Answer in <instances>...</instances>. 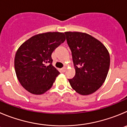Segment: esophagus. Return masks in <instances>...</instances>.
I'll list each match as a JSON object with an SVG mask.
<instances>
[{"label":"esophagus","mask_w":127,"mask_h":127,"mask_svg":"<svg viewBox=\"0 0 127 127\" xmlns=\"http://www.w3.org/2000/svg\"><path fill=\"white\" fill-rule=\"evenodd\" d=\"M61 69H62L63 71H64V72L66 71V67H63Z\"/></svg>","instance_id":"esophagus-1"}]
</instances>
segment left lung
Masks as SVG:
<instances>
[{"mask_svg": "<svg viewBox=\"0 0 127 127\" xmlns=\"http://www.w3.org/2000/svg\"><path fill=\"white\" fill-rule=\"evenodd\" d=\"M72 53L75 76L69 79L72 88L81 95L98 90L105 82L110 67L108 51L97 39L80 32H65Z\"/></svg>", "mask_w": 127, "mask_h": 127, "instance_id": "left-lung-1", "label": "left lung"}]
</instances>
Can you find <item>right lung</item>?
I'll return each instance as SVG.
<instances>
[{"label":"right lung","mask_w":127,"mask_h":127,"mask_svg":"<svg viewBox=\"0 0 127 127\" xmlns=\"http://www.w3.org/2000/svg\"><path fill=\"white\" fill-rule=\"evenodd\" d=\"M64 35L59 32L36 34L17 49L14 59L15 73L22 87L29 93L42 95L52 87L60 72L52 64L51 54L64 42ZM47 63H50L48 66Z\"/></svg>","instance_id":"1"}]
</instances>
